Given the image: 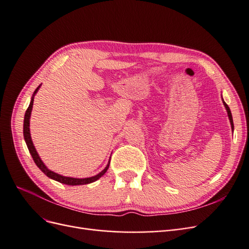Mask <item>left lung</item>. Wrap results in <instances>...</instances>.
<instances>
[{"label":"left lung","mask_w":249,"mask_h":249,"mask_svg":"<svg viewBox=\"0 0 249 249\" xmlns=\"http://www.w3.org/2000/svg\"><path fill=\"white\" fill-rule=\"evenodd\" d=\"M223 105H224V107H225V109H227V111H228V115H229V118H230V122H231V129L233 130V123H232V116H231V110H230V108H229V106L227 104H225V102H223Z\"/></svg>","instance_id":"8db88e82"}]
</instances>
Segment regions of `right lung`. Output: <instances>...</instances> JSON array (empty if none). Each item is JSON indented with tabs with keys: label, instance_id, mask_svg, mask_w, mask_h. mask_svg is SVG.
I'll use <instances>...</instances> for the list:
<instances>
[{
	"label": "right lung",
	"instance_id": "add662e5",
	"mask_svg": "<svg viewBox=\"0 0 249 249\" xmlns=\"http://www.w3.org/2000/svg\"><path fill=\"white\" fill-rule=\"evenodd\" d=\"M40 85L37 87L35 89V91L32 95V99H31V102H30V105L29 107L26 111V114H25V119H24V138H25V141H26V144L28 146V149L30 154H31L33 160L35 162V164L37 165V167H38L44 175H46L47 177H49L50 178H53L57 180V182L59 183H62V184H65V185H70V186H77V185H86V184H90V183H93L95 182L96 179H99L101 177H103L105 173H106V171L108 170L109 168V165H110V161L109 163L107 164V166L104 168V170H102L99 175H96L94 177H90V178H71V177H63L61 175H58V173L54 172L50 170L46 165H44V163L41 161L39 155L37 154L36 152V148L33 144V141L31 139V134H30V117H31V112H32V108H33V102H34V96L35 94L37 93V91H38Z\"/></svg>",
	"mask_w": 249,
	"mask_h": 249
}]
</instances>
